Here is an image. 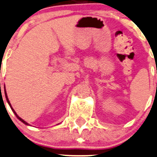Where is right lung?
<instances>
[{
	"label": "right lung",
	"instance_id": "1",
	"mask_svg": "<svg viewBox=\"0 0 157 157\" xmlns=\"http://www.w3.org/2000/svg\"><path fill=\"white\" fill-rule=\"evenodd\" d=\"M4 88H5V87H4ZM5 96H6V101H7L8 104H9V105H10V108H11V109H12V110H13V113H15V115H16V117H17L18 119H19V120H20V121H22L23 123H25V125H29V123H26V122H25V120H23L22 118H20V117H19V116H18V115H17V114H16V112H15V110H13V108H12V106H11V105H10V101H9V99H8V98H7V95H6V91H5Z\"/></svg>",
	"mask_w": 157,
	"mask_h": 157
}]
</instances>
